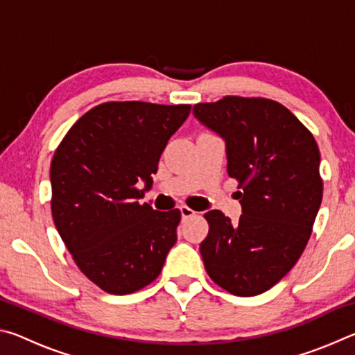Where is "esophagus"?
<instances>
[{
	"label": "esophagus",
	"instance_id": "obj_1",
	"mask_svg": "<svg viewBox=\"0 0 355 355\" xmlns=\"http://www.w3.org/2000/svg\"><path fill=\"white\" fill-rule=\"evenodd\" d=\"M180 213H182V218H183V219L192 218V216L196 214L194 209H191L189 207H186V205H182V207H180Z\"/></svg>",
	"mask_w": 355,
	"mask_h": 355
}]
</instances>
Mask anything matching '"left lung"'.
Instances as JSON below:
<instances>
[{
  "instance_id": "1",
  "label": "left lung",
  "mask_w": 355,
  "mask_h": 355,
  "mask_svg": "<svg viewBox=\"0 0 355 355\" xmlns=\"http://www.w3.org/2000/svg\"><path fill=\"white\" fill-rule=\"evenodd\" d=\"M192 112L224 137L243 207L238 224L219 209L205 214L203 264L225 291L257 296L290 272L309 243L322 200L320 148L290 110L269 98L227 95Z\"/></svg>"
}]
</instances>
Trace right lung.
I'll return each instance as SVG.
<instances>
[{
  "mask_svg": "<svg viewBox=\"0 0 355 355\" xmlns=\"http://www.w3.org/2000/svg\"><path fill=\"white\" fill-rule=\"evenodd\" d=\"M191 105L106 101L73 123L51 159V214L80 271L110 294L158 277L180 209L139 203Z\"/></svg>",
  "mask_w": 355,
  "mask_h": 355,
  "instance_id": "right-lung-1",
  "label": "right lung"
}]
</instances>
